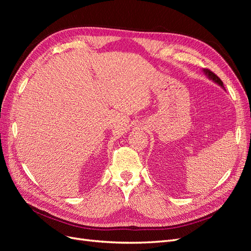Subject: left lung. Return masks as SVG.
Here are the masks:
<instances>
[{
    "label": "left lung",
    "mask_w": 251,
    "mask_h": 251,
    "mask_svg": "<svg viewBox=\"0 0 251 251\" xmlns=\"http://www.w3.org/2000/svg\"><path fill=\"white\" fill-rule=\"evenodd\" d=\"M204 72L208 75V77H209L210 79H212V80H214V81H216V82L218 83V85H220V86H221L222 88H224L222 80L220 79V78L217 76V75H216L214 72L210 71V70H208V69H204Z\"/></svg>",
    "instance_id": "left-lung-1"
}]
</instances>
